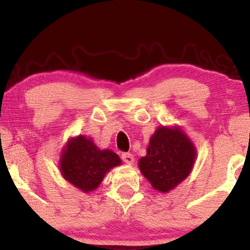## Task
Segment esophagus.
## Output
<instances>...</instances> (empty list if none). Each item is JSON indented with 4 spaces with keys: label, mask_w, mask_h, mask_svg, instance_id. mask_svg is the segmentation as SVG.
Here are the masks:
<instances>
[{
    "label": "esophagus",
    "mask_w": 250,
    "mask_h": 250,
    "mask_svg": "<svg viewBox=\"0 0 250 250\" xmlns=\"http://www.w3.org/2000/svg\"><path fill=\"white\" fill-rule=\"evenodd\" d=\"M121 159L123 160V162L128 163V165H133L134 163V156L130 153H123L121 155Z\"/></svg>",
    "instance_id": "1"
}]
</instances>
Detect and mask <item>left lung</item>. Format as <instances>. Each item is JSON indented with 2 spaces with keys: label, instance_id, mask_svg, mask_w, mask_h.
Masks as SVG:
<instances>
[{
  "label": "left lung",
  "instance_id": "1",
  "mask_svg": "<svg viewBox=\"0 0 250 250\" xmlns=\"http://www.w3.org/2000/svg\"><path fill=\"white\" fill-rule=\"evenodd\" d=\"M195 148L177 128L160 127L150 137L147 155L140 159V170L156 190L167 193L190 173Z\"/></svg>",
  "mask_w": 250,
  "mask_h": 250
}]
</instances>
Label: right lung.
Returning a JSON list of instances; mask_svg holds the SVG:
<instances>
[{
  "label": "right lung",
  "mask_w": 250,
  "mask_h": 250,
  "mask_svg": "<svg viewBox=\"0 0 250 250\" xmlns=\"http://www.w3.org/2000/svg\"><path fill=\"white\" fill-rule=\"evenodd\" d=\"M119 165L121 160L114 151L100 150L91 140L80 135L67 143L60 168L68 182L88 193L99 187L109 169Z\"/></svg>",
  "instance_id": "1"
}]
</instances>
